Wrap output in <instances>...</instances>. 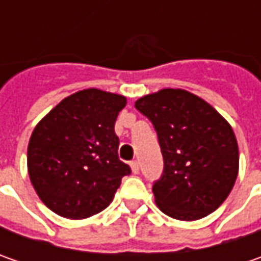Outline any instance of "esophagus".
<instances>
[{
	"label": "esophagus",
	"instance_id": "34e87169",
	"mask_svg": "<svg viewBox=\"0 0 261 261\" xmlns=\"http://www.w3.org/2000/svg\"><path fill=\"white\" fill-rule=\"evenodd\" d=\"M130 168H132L134 174H138L139 173V163L138 161H130Z\"/></svg>",
	"mask_w": 261,
	"mask_h": 261
}]
</instances>
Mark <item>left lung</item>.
<instances>
[{"instance_id":"left-lung-1","label":"left lung","mask_w":261,"mask_h":261,"mask_svg":"<svg viewBox=\"0 0 261 261\" xmlns=\"http://www.w3.org/2000/svg\"><path fill=\"white\" fill-rule=\"evenodd\" d=\"M135 107L154 125L164 160L163 174L152 186L158 207L180 221L212 214L238 174L232 127L212 106L186 90H161L141 97Z\"/></svg>"}]
</instances>
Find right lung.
Returning a JSON list of instances; mask_svg holds the SVG:
<instances>
[{
  "label": "right lung",
  "mask_w": 261,
  "mask_h": 261,
  "mask_svg": "<svg viewBox=\"0 0 261 261\" xmlns=\"http://www.w3.org/2000/svg\"><path fill=\"white\" fill-rule=\"evenodd\" d=\"M123 95L97 88L64 98L37 123L29 148L32 185L50 211L69 219L101 212L130 167L119 160L115 122Z\"/></svg>",
  "instance_id": "1"
}]
</instances>
